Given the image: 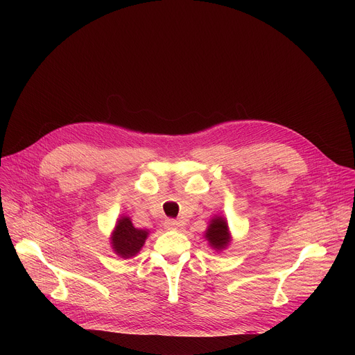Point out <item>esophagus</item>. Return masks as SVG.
<instances>
[{"label": "esophagus", "mask_w": 355, "mask_h": 355, "mask_svg": "<svg viewBox=\"0 0 355 355\" xmlns=\"http://www.w3.org/2000/svg\"><path fill=\"white\" fill-rule=\"evenodd\" d=\"M164 226H166V229L175 230V229L180 226V222L175 220V219H167V220L164 222Z\"/></svg>", "instance_id": "1"}]
</instances>
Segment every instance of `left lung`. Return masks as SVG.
<instances>
[{
	"label": "left lung",
	"mask_w": 355,
	"mask_h": 355,
	"mask_svg": "<svg viewBox=\"0 0 355 355\" xmlns=\"http://www.w3.org/2000/svg\"><path fill=\"white\" fill-rule=\"evenodd\" d=\"M207 239L214 248H225L230 241L227 223L223 218H215L207 230Z\"/></svg>",
	"instance_id": "1"
}]
</instances>
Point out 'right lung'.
Returning a JSON list of instances; mask_svg holds the SVG:
<instances>
[{"mask_svg": "<svg viewBox=\"0 0 355 355\" xmlns=\"http://www.w3.org/2000/svg\"><path fill=\"white\" fill-rule=\"evenodd\" d=\"M147 237L146 230L136 229L129 218H122L112 236V245L118 254L123 259H129L135 256L136 252L141 248L144 244V240Z\"/></svg>", "mask_w": 355, "mask_h": 355, "instance_id": "1", "label": "right lung"}]
</instances>
